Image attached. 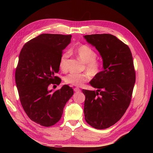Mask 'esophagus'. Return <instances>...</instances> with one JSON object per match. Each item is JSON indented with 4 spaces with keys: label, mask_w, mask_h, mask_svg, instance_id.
<instances>
[{
    "label": "esophagus",
    "mask_w": 153,
    "mask_h": 153,
    "mask_svg": "<svg viewBox=\"0 0 153 153\" xmlns=\"http://www.w3.org/2000/svg\"><path fill=\"white\" fill-rule=\"evenodd\" d=\"M74 90L75 92H80L81 91V89L79 88H78V87H76V88L74 89Z\"/></svg>",
    "instance_id": "34e87169"
}]
</instances>
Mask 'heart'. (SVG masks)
Returning a JSON list of instances; mask_svg holds the SVG:
<instances>
[{
	"mask_svg": "<svg viewBox=\"0 0 153 153\" xmlns=\"http://www.w3.org/2000/svg\"><path fill=\"white\" fill-rule=\"evenodd\" d=\"M74 53L77 57L85 63V70L87 72L82 74L71 73L65 77V82L71 85L80 87L84 83L90 80L91 76H97L100 74L102 68V63L97 59V54L95 50L88 45H82L74 49ZM69 54L64 53L60 56L59 60V67L63 71L68 70V59Z\"/></svg>",
	"mask_w": 153,
	"mask_h": 153,
	"instance_id": "1",
	"label": "heart"
}]
</instances>
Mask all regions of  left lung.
Segmentation results:
<instances>
[{
    "label": "left lung",
    "mask_w": 153,
    "mask_h": 153,
    "mask_svg": "<svg viewBox=\"0 0 153 153\" xmlns=\"http://www.w3.org/2000/svg\"><path fill=\"white\" fill-rule=\"evenodd\" d=\"M84 37L100 53L104 68L90 82L97 91L82 90L85 119L94 128L106 129L119 121L131 102L135 82L132 54L128 45L112 35Z\"/></svg>",
    "instance_id": "8db88e82"
}]
</instances>
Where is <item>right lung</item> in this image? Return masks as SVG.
<instances>
[{
	"instance_id": "right-lung-1",
	"label": "right lung",
	"mask_w": 153,
	"mask_h": 153,
	"mask_svg": "<svg viewBox=\"0 0 153 153\" xmlns=\"http://www.w3.org/2000/svg\"><path fill=\"white\" fill-rule=\"evenodd\" d=\"M71 35L43 33L22 47L16 69L15 80L19 100L32 121L50 127L60 120L73 89L64 85L53 92L51 85H59L56 76L63 50L70 43Z\"/></svg>"
}]
</instances>
